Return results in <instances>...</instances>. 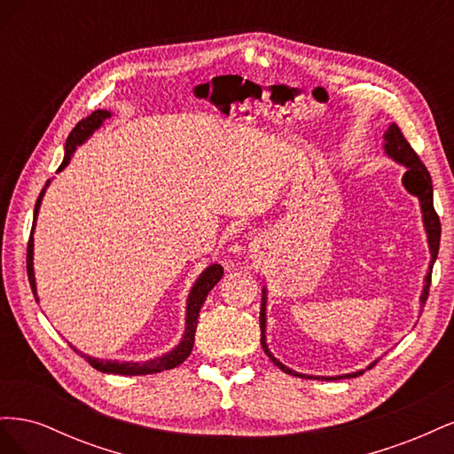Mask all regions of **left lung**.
Instances as JSON below:
<instances>
[{
  "instance_id": "left-lung-1",
  "label": "left lung",
  "mask_w": 454,
  "mask_h": 454,
  "mask_svg": "<svg viewBox=\"0 0 454 454\" xmlns=\"http://www.w3.org/2000/svg\"><path fill=\"white\" fill-rule=\"evenodd\" d=\"M382 149L387 153L388 159H392L397 164H403L405 167V174L402 177V184L407 189V193H411L413 197L419 199L420 204V214H422V225L426 231V240H428V248H430V267L428 272L424 277V286H422V294H420V307H424L426 299H428V290H430V282H432V267L437 259V252H439V239H442V223H439V217L434 210V187H432V177L426 170V167L422 164V160L419 159V155L407 144V140L403 138L402 130L397 129L395 122L387 129L382 136ZM261 312H259V327H261V347H263V352L269 356L270 362L277 365L278 369H282L284 373H290L294 377H301V379H316V380H340V379H354L360 377L365 369L360 371H352V373H345V375H333V377H320V375H307V373H297V371L290 369L287 365H284L278 358H274L272 352L267 347V287L263 286L261 290ZM377 364L371 362L367 365V369H371Z\"/></svg>"
}]
</instances>
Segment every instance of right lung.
<instances>
[{
  "label": "right lung",
  "mask_w": 454,
  "mask_h": 454,
  "mask_svg": "<svg viewBox=\"0 0 454 454\" xmlns=\"http://www.w3.org/2000/svg\"><path fill=\"white\" fill-rule=\"evenodd\" d=\"M109 117H112V112H107V109H96V112H92L87 119H83V121L79 122V125L72 130V134L67 136L66 145H64V160H62V164L59 167L57 174L62 172L67 167V164H70V160H72V157L75 153V149L79 145H83L90 138V136L104 125V121L109 119ZM51 182L52 180H47L45 187L41 189V193L37 197L35 210H34L32 235H30V240H28V254H26V257H28V259H26V267H28V280H30V286H32V292H34L35 301H39V297H37V284H35V272H34V229H35V222H37V214H39V208H41V202H43L45 191L51 185ZM222 277H223V267L217 265V263L208 265L199 274V278L195 280L193 286H191L189 295H187L184 337L168 352H164L160 356H155V358H151V360H142V362H125V360L119 362V360H100V358H94V356L83 354L81 350H77L75 347H72V348L79 356H83V358L94 369L102 371V373H114V375H151V373H160V371H167V369H174V367H177L180 364H184L187 360V356L191 354V350H193L200 307L204 305L206 295H208L212 287L219 280H222Z\"/></svg>",
  "instance_id": "1"
}]
</instances>
